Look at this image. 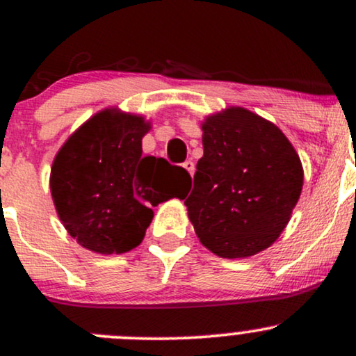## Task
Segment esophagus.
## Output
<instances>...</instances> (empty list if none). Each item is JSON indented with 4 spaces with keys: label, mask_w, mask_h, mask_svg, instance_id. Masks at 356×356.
I'll use <instances>...</instances> for the list:
<instances>
[{
    "label": "esophagus",
    "mask_w": 356,
    "mask_h": 356,
    "mask_svg": "<svg viewBox=\"0 0 356 356\" xmlns=\"http://www.w3.org/2000/svg\"><path fill=\"white\" fill-rule=\"evenodd\" d=\"M184 169H186L187 172H189V174L192 175V174H194V170H195L194 162H192V161H186V162H184Z\"/></svg>",
    "instance_id": "obj_1"
}]
</instances>
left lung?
Segmentation results:
<instances>
[{
  "mask_svg": "<svg viewBox=\"0 0 356 356\" xmlns=\"http://www.w3.org/2000/svg\"><path fill=\"white\" fill-rule=\"evenodd\" d=\"M204 155L186 199L201 243L219 257H249L288 226L303 189L300 155L273 122L243 107L204 118Z\"/></svg>",
  "mask_w": 356,
  "mask_h": 356,
  "instance_id": "8db88e82",
  "label": "left lung"
}]
</instances>
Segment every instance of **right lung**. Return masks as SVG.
<instances>
[{
    "label": "right lung",
    "instance_id": "1",
    "mask_svg": "<svg viewBox=\"0 0 356 356\" xmlns=\"http://www.w3.org/2000/svg\"><path fill=\"white\" fill-rule=\"evenodd\" d=\"M150 129L144 115L108 107L83 122L56 152L51 199L81 248L105 256L137 248L152 222V207L181 199L191 186L186 169L142 155Z\"/></svg>",
    "mask_w": 356,
    "mask_h": 356
}]
</instances>
